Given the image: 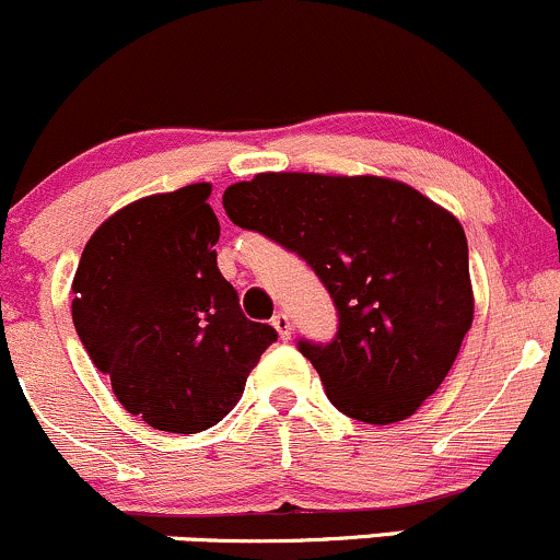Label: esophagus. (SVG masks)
<instances>
[{
	"instance_id": "1",
	"label": "esophagus",
	"mask_w": 560,
	"mask_h": 560,
	"mask_svg": "<svg viewBox=\"0 0 560 560\" xmlns=\"http://www.w3.org/2000/svg\"><path fill=\"white\" fill-rule=\"evenodd\" d=\"M270 324H273V329L279 331L281 340H290V337H292V322H290V316H287V313H276V316L270 318Z\"/></svg>"
}]
</instances>
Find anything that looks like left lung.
Masks as SVG:
<instances>
[{
    "label": "left lung",
    "mask_w": 560,
    "mask_h": 560,
    "mask_svg": "<svg viewBox=\"0 0 560 560\" xmlns=\"http://www.w3.org/2000/svg\"><path fill=\"white\" fill-rule=\"evenodd\" d=\"M238 229L303 257L335 300V340H300L342 415L407 420L444 383L472 324L463 225L407 183L262 172L225 188Z\"/></svg>",
    "instance_id": "8db88e82"
}]
</instances>
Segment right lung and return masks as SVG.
Returning <instances> with one entry per match:
<instances>
[{"label":"right lung","instance_id":"1","mask_svg":"<svg viewBox=\"0 0 560 560\" xmlns=\"http://www.w3.org/2000/svg\"><path fill=\"white\" fill-rule=\"evenodd\" d=\"M212 186L145 196L110 214L82 252L71 316L92 364L130 415L170 433L218 425L276 340L249 322L218 268Z\"/></svg>","mask_w":560,"mask_h":560}]
</instances>
